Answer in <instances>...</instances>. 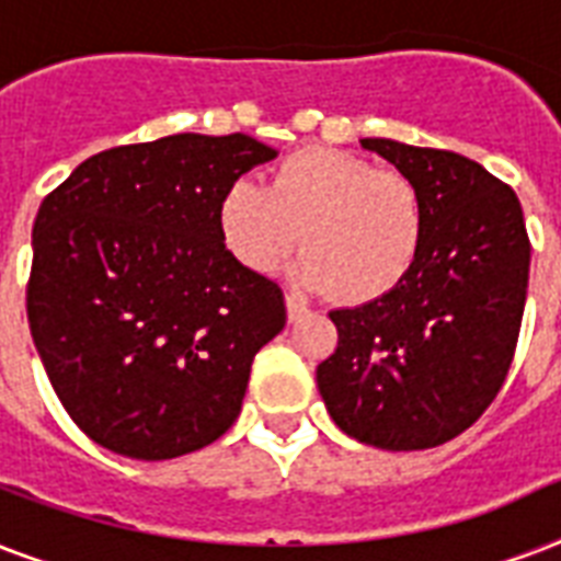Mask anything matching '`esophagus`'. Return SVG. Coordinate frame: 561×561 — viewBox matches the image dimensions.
<instances>
[{"label": "esophagus", "instance_id": "obj_1", "mask_svg": "<svg viewBox=\"0 0 561 561\" xmlns=\"http://www.w3.org/2000/svg\"><path fill=\"white\" fill-rule=\"evenodd\" d=\"M285 308H288V323H297L299 317L306 314V302L297 297V294H285Z\"/></svg>", "mask_w": 561, "mask_h": 561}]
</instances>
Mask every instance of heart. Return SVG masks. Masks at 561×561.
<instances>
[{
	"instance_id": "b5f03b06",
	"label": "heart",
	"mask_w": 561,
	"mask_h": 561,
	"mask_svg": "<svg viewBox=\"0 0 561 561\" xmlns=\"http://www.w3.org/2000/svg\"><path fill=\"white\" fill-rule=\"evenodd\" d=\"M224 244L247 271H279L297 244V282L350 302L387 297L408 279L425 241L422 194L399 171L337 148H302L267 188L236 180L218 206Z\"/></svg>"
}]
</instances>
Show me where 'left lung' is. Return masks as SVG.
I'll list each match as a JSON object with an SVG mask.
<instances>
[{"instance_id": "obj_1", "label": "left lung", "mask_w": 561, "mask_h": 561, "mask_svg": "<svg viewBox=\"0 0 561 561\" xmlns=\"http://www.w3.org/2000/svg\"><path fill=\"white\" fill-rule=\"evenodd\" d=\"M413 180L425 241L387 297L329 311L337 350L317 387L343 434L383 451L448 443L483 416L513 364L530 238L522 203L483 165L454 151L360 139Z\"/></svg>"}]
</instances>
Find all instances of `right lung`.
Here are the masks:
<instances>
[{
  "label": "right lung",
  "instance_id": "1",
  "mask_svg": "<svg viewBox=\"0 0 561 561\" xmlns=\"http://www.w3.org/2000/svg\"><path fill=\"white\" fill-rule=\"evenodd\" d=\"M273 157L244 134L162 136L95 153L39 203L31 337L101 448L171 460L241 413L255 352L285 329V297L229 253L218 206Z\"/></svg>",
  "mask_w": 561,
  "mask_h": 561
}]
</instances>
